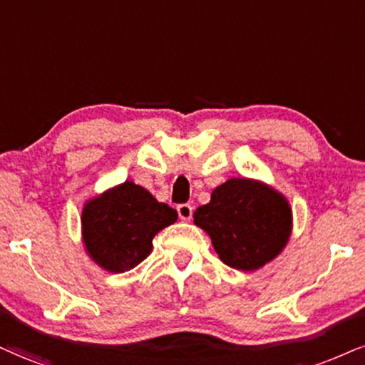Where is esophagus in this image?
Here are the masks:
<instances>
[{"label": "esophagus", "instance_id": "esophagus-1", "mask_svg": "<svg viewBox=\"0 0 365 365\" xmlns=\"http://www.w3.org/2000/svg\"><path fill=\"white\" fill-rule=\"evenodd\" d=\"M178 215H179V218L184 220V222H187V220H191V217H192V206L187 205V203L179 205L178 206Z\"/></svg>", "mask_w": 365, "mask_h": 365}]
</instances>
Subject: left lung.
<instances>
[{"instance_id":"obj_1","label":"left lung","mask_w":365,"mask_h":365,"mask_svg":"<svg viewBox=\"0 0 365 365\" xmlns=\"http://www.w3.org/2000/svg\"><path fill=\"white\" fill-rule=\"evenodd\" d=\"M225 264L255 271L281 254L291 235L292 215L281 192L259 181L232 178L195 211Z\"/></svg>"}]
</instances>
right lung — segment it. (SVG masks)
Masks as SVG:
<instances>
[{"label":"right lung","instance_id":"1","mask_svg":"<svg viewBox=\"0 0 365 365\" xmlns=\"http://www.w3.org/2000/svg\"><path fill=\"white\" fill-rule=\"evenodd\" d=\"M178 220V211L159 203L142 186L125 181L84 205L83 242L94 262L125 272L150 254L152 238Z\"/></svg>","mask_w":365,"mask_h":365}]
</instances>
